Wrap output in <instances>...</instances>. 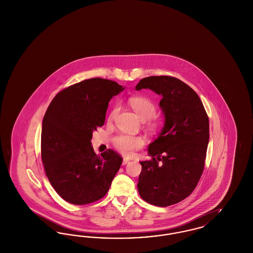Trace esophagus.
Instances as JSON below:
<instances>
[{"label":"esophagus","mask_w":253,"mask_h":253,"mask_svg":"<svg viewBox=\"0 0 253 253\" xmlns=\"http://www.w3.org/2000/svg\"><path fill=\"white\" fill-rule=\"evenodd\" d=\"M128 163H130V160H129V159H127V158H123L122 165H126V164H128Z\"/></svg>","instance_id":"1"}]
</instances>
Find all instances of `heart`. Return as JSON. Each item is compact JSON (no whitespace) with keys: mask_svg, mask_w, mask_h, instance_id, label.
<instances>
[{"mask_svg":"<svg viewBox=\"0 0 253 253\" xmlns=\"http://www.w3.org/2000/svg\"><path fill=\"white\" fill-rule=\"evenodd\" d=\"M132 110L136 114V116L141 121H149L151 120L156 114V106L155 104L145 97H132L129 100ZM117 109H114L110 116L109 120H112L116 115ZM115 147L125 156H132L133 151L141 148L144 145V139L138 135H130L121 133L117 135L114 138Z\"/></svg>","mask_w":253,"mask_h":253,"instance_id":"obj_1","label":"heart"}]
</instances>
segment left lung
<instances>
[{"label":"left lung","mask_w":253,"mask_h":253,"mask_svg":"<svg viewBox=\"0 0 253 253\" xmlns=\"http://www.w3.org/2000/svg\"><path fill=\"white\" fill-rule=\"evenodd\" d=\"M150 89L159 101L164 123L149 144L151 160L141 161L137 190L146 202L176 204L193 193L204 169L209 143V118L198 95L189 85L169 76L142 79L135 90Z\"/></svg>","instance_id":"1"}]
</instances>
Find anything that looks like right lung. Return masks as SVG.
Returning <instances> with one entry per match:
<instances>
[{"label": "right lung", "mask_w": 253, "mask_h": 253, "mask_svg": "<svg viewBox=\"0 0 253 253\" xmlns=\"http://www.w3.org/2000/svg\"><path fill=\"white\" fill-rule=\"evenodd\" d=\"M125 89L94 78L60 91L42 125V159L46 176L62 199L85 205L102 198L122 163L113 150L96 156L93 132L104 124L109 101Z\"/></svg>", "instance_id": "obj_1"}]
</instances>
